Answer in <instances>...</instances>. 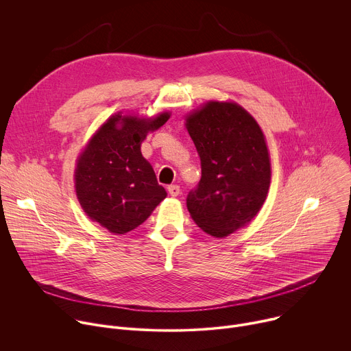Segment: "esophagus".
<instances>
[{"mask_svg": "<svg viewBox=\"0 0 351 351\" xmlns=\"http://www.w3.org/2000/svg\"><path fill=\"white\" fill-rule=\"evenodd\" d=\"M168 191H169L171 195L176 197V195L180 194V187L178 184H171V186H168Z\"/></svg>", "mask_w": 351, "mask_h": 351, "instance_id": "obj_1", "label": "esophagus"}]
</instances>
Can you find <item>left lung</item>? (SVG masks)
I'll return each instance as SVG.
<instances>
[{"instance_id": "obj_1", "label": "left lung", "mask_w": 351, "mask_h": 351, "mask_svg": "<svg viewBox=\"0 0 351 351\" xmlns=\"http://www.w3.org/2000/svg\"><path fill=\"white\" fill-rule=\"evenodd\" d=\"M202 161V179L186 204L206 233L225 237L252 221L271 182L264 134L254 118L233 103L211 101L187 118Z\"/></svg>"}]
</instances>
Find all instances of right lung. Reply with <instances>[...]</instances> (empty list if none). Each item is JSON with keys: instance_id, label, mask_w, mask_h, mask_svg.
Listing matches in <instances>:
<instances>
[{"instance_id": "right-lung-1", "label": "right lung", "mask_w": 351, "mask_h": 351, "mask_svg": "<svg viewBox=\"0 0 351 351\" xmlns=\"http://www.w3.org/2000/svg\"><path fill=\"white\" fill-rule=\"evenodd\" d=\"M168 118L169 114L156 119L115 115L94 134L77 161L75 184L80 206L112 233L123 234L141 225L167 197L140 144Z\"/></svg>"}]
</instances>
